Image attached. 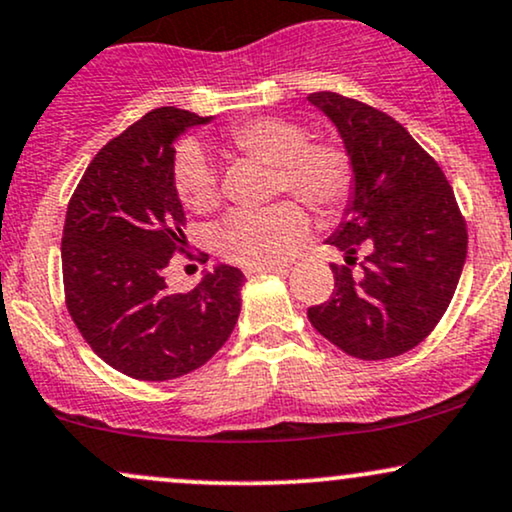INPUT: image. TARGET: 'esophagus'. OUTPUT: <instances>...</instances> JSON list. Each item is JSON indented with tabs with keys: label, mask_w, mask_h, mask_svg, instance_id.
Segmentation results:
<instances>
[{
	"label": "esophagus",
	"mask_w": 512,
	"mask_h": 512,
	"mask_svg": "<svg viewBox=\"0 0 512 512\" xmlns=\"http://www.w3.org/2000/svg\"><path fill=\"white\" fill-rule=\"evenodd\" d=\"M288 269L279 264V267H257V269H245V276H260V274H286Z\"/></svg>",
	"instance_id": "esophagus-1"
}]
</instances>
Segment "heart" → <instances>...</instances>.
<instances>
[{
  "mask_svg": "<svg viewBox=\"0 0 512 512\" xmlns=\"http://www.w3.org/2000/svg\"><path fill=\"white\" fill-rule=\"evenodd\" d=\"M226 145L238 155L272 166V193H288L334 219L348 205L355 188L350 155L329 140H310L303 123L286 116H257L229 128ZM174 190L181 205L195 214L219 207L217 171L207 152L188 140L174 155ZM307 233V217L295 202H276L262 212H236L217 233L224 260L245 269L286 262Z\"/></svg>",
  "mask_w": 512,
  "mask_h": 512,
  "instance_id": "heart-1",
  "label": "heart"
}]
</instances>
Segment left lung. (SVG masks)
<instances>
[{
  "instance_id": "8db88e82",
  "label": "left lung",
  "mask_w": 512,
  "mask_h": 512,
  "mask_svg": "<svg viewBox=\"0 0 512 512\" xmlns=\"http://www.w3.org/2000/svg\"><path fill=\"white\" fill-rule=\"evenodd\" d=\"M307 100L338 128L355 169L346 219L326 240L346 264H331L334 293L307 317L360 360L403 355L451 305L467 257L465 219L441 166L396 119L338 92Z\"/></svg>"
}]
</instances>
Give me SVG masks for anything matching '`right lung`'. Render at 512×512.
<instances>
[{"label":"right lung","instance_id":"obj_1","mask_svg":"<svg viewBox=\"0 0 512 512\" xmlns=\"http://www.w3.org/2000/svg\"><path fill=\"white\" fill-rule=\"evenodd\" d=\"M212 116L159 107L97 152L66 209L61 238L66 307L97 357L126 377L166 381L202 367L240 315V269L219 264L193 291L164 272L186 252L174 190V143Z\"/></svg>","mask_w":512,"mask_h":512}]
</instances>
